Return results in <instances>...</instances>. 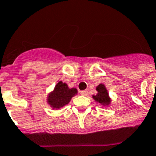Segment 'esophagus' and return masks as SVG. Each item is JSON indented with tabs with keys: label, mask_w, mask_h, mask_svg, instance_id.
Listing matches in <instances>:
<instances>
[{
	"label": "esophagus",
	"mask_w": 156,
	"mask_h": 156,
	"mask_svg": "<svg viewBox=\"0 0 156 156\" xmlns=\"http://www.w3.org/2000/svg\"><path fill=\"white\" fill-rule=\"evenodd\" d=\"M80 94L82 96H87L88 95V91L87 90H82L80 92Z\"/></svg>",
	"instance_id": "esophagus-1"
}]
</instances>
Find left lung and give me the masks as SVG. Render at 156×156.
Segmentation results:
<instances>
[{
    "label": "left lung",
    "instance_id": "1",
    "mask_svg": "<svg viewBox=\"0 0 156 156\" xmlns=\"http://www.w3.org/2000/svg\"><path fill=\"white\" fill-rule=\"evenodd\" d=\"M96 90L97 94L92 95V98L102 107H109L111 104L112 98L109 95L106 86L103 83H100L96 87Z\"/></svg>",
    "mask_w": 156,
    "mask_h": 156
}]
</instances>
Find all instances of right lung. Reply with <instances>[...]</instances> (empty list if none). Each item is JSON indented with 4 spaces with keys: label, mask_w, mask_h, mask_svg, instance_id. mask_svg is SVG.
Listing matches in <instances>:
<instances>
[{
    "label": "right lung",
    "mask_w": 156,
    "mask_h": 156,
    "mask_svg": "<svg viewBox=\"0 0 156 156\" xmlns=\"http://www.w3.org/2000/svg\"><path fill=\"white\" fill-rule=\"evenodd\" d=\"M77 94L78 90L76 88H69L66 82L59 81L54 89L48 93L46 102L52 110H59L68 104L71 98Z\"/></svg>",
    "instance_id": "1"
}]
</instances>
